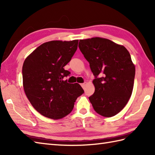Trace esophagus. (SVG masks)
Returning a JSON list of instances; mask_svg holds the SVG:
<instances>
[{
	"label": "esophagus",
	"mask_w": 155,
	"mask_h": 155,
	"mask_svg": "<svg viewBox=\"0 0 155 155\" xmlns=\"http://www.w3.org/2000/svg\"><path fill=\"white\" fill-rule=\"evenodd\" d=\"M81 87L84 88V87H85V83H81Z\"/></svg>",
	"instance_id": "esophagus-1"
}]
</instances>
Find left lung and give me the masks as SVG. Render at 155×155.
<instances>
[{
  "label": "left lung",
  "instance_id": "left-lung-1",
  "mask_svg": "<svg viewBox=\"0 0 155 155\" xmlns=\"http://www.w3.org/2000/svg\"><path fill=\"white\" fill-rule=\"evenodd\" d=\"M80 51L94 76L95 91L89 100L94 110L111 117L123 109L132 94L135 67L123 46L107 38L80 40Z\"/></svg>",
  "mask_w": 155,
  "mask_h": 155
}]
</instances>
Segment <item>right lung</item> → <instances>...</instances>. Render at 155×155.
<instances>
[{
	"instance_id": "right-lung-1",
	"label": "right lung",
	"mask_w": 155,
	"mask_h": 155,
	"mask_svg": "<svg viewBox=\"0 0 155 155\" xmlns=\"http://www.w3.org/2000/svg\"><path fill=\"white\" fill-rule=\"evenodd\" d=\"M78 40L52 41L39 46L22 66L23 87L28 99L43 116L60 119L73 109L77 98L84 93L78 83L64 78L71 72L64 67L77 49Z\"/></svg>"
}]
</instances>
